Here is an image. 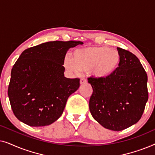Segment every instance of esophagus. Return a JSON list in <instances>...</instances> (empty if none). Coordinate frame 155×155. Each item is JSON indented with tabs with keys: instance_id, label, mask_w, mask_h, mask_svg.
<instances>
[{
	"instance_id": "esophagus-1",
	"label": "esophagus",
	"mask_w": 155,
	"mask_h": 155,
	"mask_svg": "<svg viewBox=\"0 0 155 155\" xmlns=\"http://www.w3.org/2000/svg\"><path fill=\"white\" fill-rule=\"evenodd\" d=\"M80 84H84V83H86V82H87V80H86V78H82L81 79H80Z\"/></svg>"
}]
</instances>
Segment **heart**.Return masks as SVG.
<instances>
[{"mask_svg":"<svg viewBox=\"0 0 155 155\" xmlns=\"http://www.w3.org/2000/svg\"><path fill=\"white\" fill-rule=\"evenodd\" d=\"M120 63V56L107 46H89L75 50L73 58L66 55L64 66L71 73L79 74L89 69L95 78H107L116 71Z\"/></svg>","mask_w":155,"mask_h":155,"instance_id":"obj_1","label":"heart"}]
</instances>
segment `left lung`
<instances>
[{"label": "left lung", "instance_id": "left-lung-1", "mask_svg": "<svg viewBox=\"0 0 155 155\" xmlns=\"http://www.w3.org/2000/svg\"><path fill=\"white\" fill-rule=\"evenodd\" d=\"M120 63L107 78H88L93 92L90 111L105 128L120 131L140 119L148 99L147 75L139 59L132 53L117 48Z\"/></svg>", "mask_w": 155, "mask_h": 155}]
</instances>
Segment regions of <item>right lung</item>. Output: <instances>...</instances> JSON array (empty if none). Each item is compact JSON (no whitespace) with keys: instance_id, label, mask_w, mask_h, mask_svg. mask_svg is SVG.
Segmentation results:
<instances>
[{"instance_id":"add662e5","label":"right lung","mask_w":155,"mask_h":155,"mask_svg":"<svg viewBox=\"0 0 155 155\" xmlns=\"http://www.w3.org/2000/svg\"><path fill=\"white\" fill-rule=\"evenodd\" d=\"M82 41H48L27 48L11 71L8 94L18 120L30 126H45L62 115L79 78L64 77L68 50Z\"/></svg>"}]
</instances>
